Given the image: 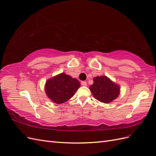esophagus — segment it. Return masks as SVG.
<instances>
[{
  "instance_id": "obj_1",
  "label": "esophagus",
  "mask_w": 156,
  "mask_h": 156,
  "mask_svg": "<svg viewBox=\"0 0 156 156\" xmlns=\"http://www.w3.org/2000/svg\"><path fill=\"white\" fill-rule=\"evenodd\" d=\"M81 84H82V86H87V82H86V81H82V82H81Z\"/></svg>"
}]
</instances>
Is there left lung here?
<instances>
[{"label": "left lung", "instance_id": "1", "mask_svg": "<svg viewBox=\"0 0 156 156\" xmlns=\"http://www.w3.org/2000/svg\"><path fill=\"white\" fill-rule=\"evenodd\" d=\"M94 83L90 90L94 97L103 103H109L116 99L119 94V86L106 76H97L94 79Z\"/></svg>", "mask_w": 156, "mask_h": 156}]
</instances>
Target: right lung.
I'll use <instances>...</instances> for the list:
<instances>
[{"label":"right lung","mask_w":156,"mask_h":156,"mask_svg":"<svg viewBox=\"0 0 156 156\" xmlns=\"http://www.w3.org/2000/svg\"><path fill=\"white\" fill-rule=\"evenodd\" d=\"M80 86L78 80L61 73L46 82L45 92L52 101L61 104L69 100Z\"/></svg>","instance_id":"1"}]
</instances>
